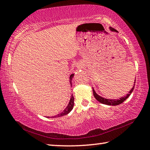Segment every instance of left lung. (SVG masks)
<instances>
[{
    "label": "left lung",
    "mask_w": 150,
    "mask_h": 150,
    "mask_svg": "<svg viewBox=\"0 0 150 150\" xmlns=\"http://www.w3.org/2000/svg\"><path fill=\"white\" fill-rule=\"evenodd\" d=\"M110 30H112V31H117L115 29H114L113 28H110ZM134 86L133 87V88L132 89L130 90V91L128 93V94H127L126 96H124V97H122V98L119 99H105L103 98V97H102L101 96H99L97 95L96 91H94V89H93V95H94V97H96V99H97V101H99L100 103H103V104H106V105H120V104L122 103L123 101H124L125 99L128 98V97H129L131 93H132L133 90H134Z\"/></svg>",
    "instance_id": "1"
}]
</instances>
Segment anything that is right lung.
<instances>
[{
  "instance_id": "right-lung-1",
  "label": "right lung",
  "mask_w": 150,
  "mask_h": 150,
  "mask_svg": "<svg viewBox=\"0 0 150 150\" xmlns=\"http://www.w3.org/2000/svg\"><path fill=\"white\" fill-rule=\"evenodd\" d=\"M73 75H74L72 74V75H71V76H70V78H69L70 83H71V81H72ZM73 105H74V97H73V94H72V95H71V96L70 101H69V103L67 107V108L65 109H64V111H63V112H61L59 114H57V115L56 116H54V117H61V116H63L65 115H67V114H68L71 110H72V109L73 108Z\"/></svg>"
}]
</instances>
